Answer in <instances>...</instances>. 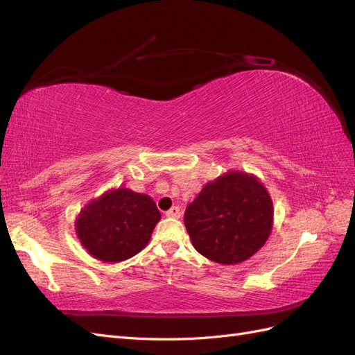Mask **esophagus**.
I'll use <instances>...</instances> for the list:
<instances>
[{"label":"esophagus","mask_w":355,"mask_h":355,"mask_svg":"<svg viewBox=\"0 0 355 355\" xmlns=\"http://www.w3.org/2000/svg\"><path fill=\"white\" fill-rule=\"evenodd\" d=\"M167 218H180V209L178 206H173L166 211Z\"/></svg>","instance_id":"1"}]
</instances>
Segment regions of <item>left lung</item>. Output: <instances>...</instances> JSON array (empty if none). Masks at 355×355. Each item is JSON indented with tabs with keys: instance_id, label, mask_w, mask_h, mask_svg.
Masks as SVG:
<instances>
[{
	"instance_id": "8db88e82",
	"label": "left lung",
	"mask_w": 355,
	"mask_h": 355,
	"mask_svg": "<svg viewBox=\"0 0 355 355\" xmlns=\"http://www.w3.org/2000/svg\"><path fill=\"white\" fill-rule=\"evenodd\" d=\"M272 202L256 178L231 171L210 182L185 210V227L196 250L231 265L249 259L272 228Z\"/></svg>"
}]
</instances>
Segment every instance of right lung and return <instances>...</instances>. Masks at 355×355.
Segmentation results:
<instances>
[{
    "instance_id": "obj_1",
    "label": "right lung",
    "mask_w": 355,
    "mask_h": 355,
    "mask_svg": "<svg viewBox=\"0 0 355 355\" xmlns=\"http://www.w3.org/2000/svg\"><path fill=\"white\" fill-rule=\"evenodd\" d=\"M159 218L151 197L118 188L85 206L77 235L96 259L121 262L144 249Z\"/></svg>"
}]
</instances>
